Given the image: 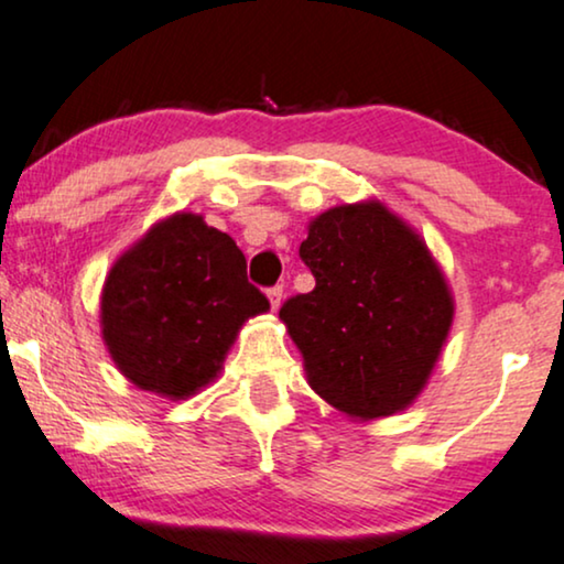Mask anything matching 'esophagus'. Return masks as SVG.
Wrapping results in <instances>:
<instances>
[{"mask_svg": "<svg viewBox=\"0 0 564 564\" xmlns=\"http://www.w3.org/2000/svg\"><path fill=\"white\" fill-rule=\"evenodd\" d=\"M267 295H269V303H272V311H280V305H282V288H280V284L269 290Z\"/></svg>", "mask_w": 564, "mask_h": 564, "instance_id": "obj_1", "label": "esophagus"}]
</instances>
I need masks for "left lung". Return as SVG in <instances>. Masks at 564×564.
<instances>
[{
	"label": "left lung",
	"instance_id": "1",
	"mask_svg": "<svg viewBox=\"0 0 564 564\" xmlns=\"http://www.w3.org/2000/svg\"><path fill=\"white\" fill-rule=\"evenodd\" d=\"M300 259L316 288L290 297L280 318L311 389L355 420L404 412L453 324V295L425 240L370 199L311 219Z\"/></svg>",
	"mask_w": 564,
	"mask_h": 564
}]
</instances>
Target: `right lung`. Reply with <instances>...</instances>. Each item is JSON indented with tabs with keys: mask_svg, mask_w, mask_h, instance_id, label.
Returning a JSON list of instances; mask_svg holds the SVG:
<instances>
[{
	"mask_svg": "<svg viewBox=\"0 0 564 564\" xmlns=\"http://www.w3.org/2000/svg\"><path fill=\"white\" fill-rule=\"evenodd\" d=\"M267 311L236 240L202 215L175 212L111 267L100 328L137 389L178 401L217 378L240 326Z\"/></svg>",
	"mask_w": 564,
	"mask_h": 564,
	"instance_id": "add662e5",
	"label": "right lung"
}]
</instances>
